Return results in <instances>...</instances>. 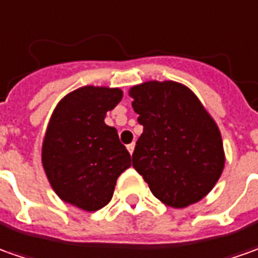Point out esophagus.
<instances>
[{
	"mask_svg": "<svg viewBox=\"0 0 258 258\" xmlns=\"http://www.w3.org/2000/svg\"><path fill=\"white\" fill-rule=\"evenodd\" d=\"M134 148H136V144H134V143H131V144H128V145H127V150H128L130 154H133Z\"/></svg>",
	"mask_w": 258,
	"mask_h": 258,
	"instance_id": "34e87169",
	"label": "esophagus"
}]
</instances>
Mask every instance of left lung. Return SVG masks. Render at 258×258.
<instances>
[{
	"instance_id": "left-lung-1",
	"label": "left lung",
	"mask_w": 258,
	"mask_h": 258,
	"mask_svg": "<svg viewBox=\"0 0 258 258\" xmlns=\"http://www.w3.org/2000/svg\"><path fill=\"white\" fill-rule=\"evenodd\" d=\"M138 122L133 166L154 196L175 209L199 202L225 168L222 134L201 100L173 80H150L128 90Z\"/></svg>"
}]
</instances>
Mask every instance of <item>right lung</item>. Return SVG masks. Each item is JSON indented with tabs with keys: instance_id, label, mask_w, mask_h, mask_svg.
<instances>
[{
	"instance_id": "1",
	"label": "right lung",
	"mask_w": 258,
	"mask_h": 258,
	"mask_svg": "<svg viewBox=\"0 0 258 258\" xmlns=\"http://www.w3.org/2000/svg\"><path fill=\"white\" fill-rule=\"evenodd\" d=\"M121 99L118 87L83 86L56 104L42 143V165L63 202L86 212L104 208L117 178L131 166L117 130L104 122Z\"/></svg>"
}]
</instances>
